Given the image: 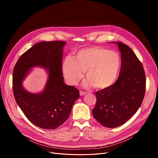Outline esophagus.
<instances>
[{
    "instance_id": "esophagus-1",
    "label": "esophagus",
    "mask_w": 158,
    "mask_h": 158,
    "mask_svg": "<svg viewBox=\"0 0 158 158\" xmlns=\"http://www.w3.org/2000/svg\"><path fill=\"white\" fill-rule=\"evenodd\" d=\"M86 93L85 92H82V91H80V95L81 96H83L85 95H86Z\"/></svg>"
}]
</instances>
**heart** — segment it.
<instances>
[{
    "instance_id": "1",
    "label": "heart",
    "mask_w": 158,
    "mask_h": 158,
    "mask_svg": "<svg viewBox=\"0 0 158 158\" xmlns=\"http://www.w3.org/2000/svg\"><path fill=\"white\" fill-rule=\"evenodd\" d=\"M120 66L121 57L117 52L92 46L77 50L74 57H65L62 62V72L66 82L74 85L84 76L86 70L88 78L82 83L83 86L104 89L114 83Z\"/></svg>"
}]
</instances>
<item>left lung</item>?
Returning a JSON list of instances; mask_svg holds the SVG:
<instances>
[{
    "label": "left lung",
    "mask_w": 158,
    "mask_h": 158,
    "mask_svg": "<svg viewBox=\"0 0 158 158\" xmlns=\"http://www.w3.org/2000/svg\"><path fill=\"white\" fill-rule=\"evenodd\" d=\"M117 44L122 63L118 79L110 87L95 93L94 117L106 127L114 128L125 123L142 105L146 78L143 65L133 51L122 42Z\"/></svg>",
    "instance_id": "8db88e82"
}]
</instances>
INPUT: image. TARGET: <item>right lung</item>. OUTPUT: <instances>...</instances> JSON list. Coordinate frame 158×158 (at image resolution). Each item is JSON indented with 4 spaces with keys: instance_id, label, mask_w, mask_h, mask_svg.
Returning a JSON list of instances; mask_svg holds the SVG:
<instances>
[{
    "instance_id": "add662e5",
    "label": "right lung",
    "mask_w": 158,
    "mask_h": 158,
    "mask_svg": "<svg viewBox=\"0 0 158 158\" xmlns=\"http://www.w3.org/2000/svg\"><path fill=\"white\" fill-rule=\"evenodd\" d=\"M66 41H41L24 52L13 73L15 101L27 119L44 129H55L68 119L79 91L63 81L62 58ZM40 66L47 70L48 78L42 92L31 93L22 82L31 69Z\"/></svg>"
}]
</instances>
